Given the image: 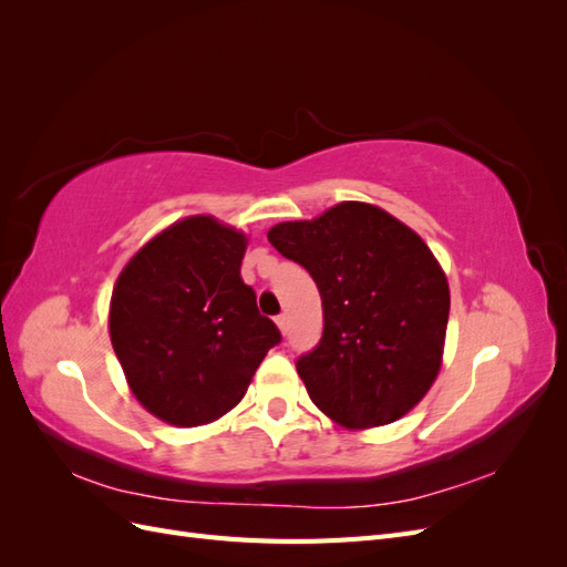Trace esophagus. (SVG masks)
Returning <instances> with one entry per match:
<instances>
[{
  "label": "esophagus",
  "instance_id": "1",
  "mask_svg": "<svg viewBox=\"0 0 567 567\" xmlns=\"http://www.w3.org/2000/svg\"><path fill=\"white\" fill-rule=\"evenodd\" d=\"M277 326H279V331L286 336V331H288V317H286V315H279V317H277Z\"/></svg>",
  "mask_w": 567,
  "mask_h": 567
}]
</instances>
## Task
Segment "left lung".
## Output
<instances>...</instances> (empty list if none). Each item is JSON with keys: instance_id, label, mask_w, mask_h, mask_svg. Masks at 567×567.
I'll return each mask as SVG.
<instances>
[{"instance_id": "1", "label": "left lung", "mask_w": 567, "mask_h": 567, "mask_svg": "<svg viewBox=\"0 0 567 567\" xmlns=\"http://www.w3.org/2000/svg\"><path fill=\"white\" fill-rule=\"evenodd\" d=\"M267 238L310 271L321 296V340L296 362L312 402L346 427L402 419L433 385L447 333L450 286L431 248L357 200L281 221Z\"/></svg>"}]
</instances>
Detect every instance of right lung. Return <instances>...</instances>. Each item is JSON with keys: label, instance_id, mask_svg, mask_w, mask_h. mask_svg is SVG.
Instances as JSON below:
<instances>
[{"label": "right lung", "instance_id": "add662e5", "mask_svg": "<svg viewBox=\"0 0 567 567\" xmlns=\"http://www.w3.org/2000/svg\"><path fill=\"white\" fill-rule=\"evenodd\" d=\"M246 236L196 215L167 227L120 271L111 342L134 398L153 416L192 427L244 400L281 342L241 279Z\"/></svg>", "mask_w": 567, "mask_h": 567}]
</instances>
